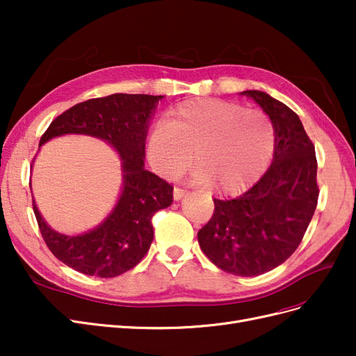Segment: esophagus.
I'll list each match as a JSON object with an SVG mask.
<instances>
[{
    "label": "esophagus",
    "instance_id": "esophagus-1",
    "mask_svg": "<svg viewBox=\"0 0 356 356\" xmlns=\"http://www.w3.org/2000/svg\"><path fill=\"white\" fill-rule=\"evenodd\" d=\"M187 190H184V188H178V187H175L174 188V199L175 200H181L182 197H184L186 195H187Z\"/></svg>",
    "mask_w": 356,
    "mask_h": 356
}]
</instances>
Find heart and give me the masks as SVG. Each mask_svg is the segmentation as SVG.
<instances>
[{
    "label": "heart",
    "mask_w": 356,
    "mask_h": 356,
    "mask_svg": "<svg viewBox=\"0 0 356 356\" xmlns=\"http://www.w3.org/2000/svg\"><path fill=\"white\" fill-rule=\"evenodd\" d=\"M276 147L273 122L261 110L217 98L178 104L159 120L147 139L152 168L165 178L184 170L191 152L199 163L196 182H215L224 193L252 186L270 165Z\"/></svg>",
    "instance_id": "1"
}]
</instances>
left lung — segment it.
<instances>
[{
	"label": "left lung",
	"instance_id": "left-lung-1",
	"mask_svg": "<svg viewBox=\"0 0 356 356\" xmlns=\"http://www.w3.org/2000/svg\"><path fill=\"white\" fill-rule=\"evenodd\" d=\"M270 117L276 132L272 165L243 195L213 199L215 211L199 230L200 250L221 270L258 276L297 250L318 203L316 156L300 117L261 90H245Z\"/></svg>",
	"mask_w": 356,
	"mask_h": 356
}]
</instances>
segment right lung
<instances>
[{
  "instance_id": "add662e5",
  "label": "right lung",
  "mask_w": 356,
  "mask_h": 356,
  "mask_svg": "<svg viewBox=\"0 0 356 356\" xmlns=\"http://www.w3.org/2000/svg\"><path fill=\"white\" fill-rule=\"evenodd\" d=\"M165 96L114 93L74 105L49 126L40 147L63 135L105 141L122 161V188L110 213L96 227L79 234L53 230L32 196L38 227L51 254L80 273L114 277L134 268L153 242V215L170 207L174 187L145 169L149 122ZM34 165V163H32Z\"/></svg>"
}]
</instances>
